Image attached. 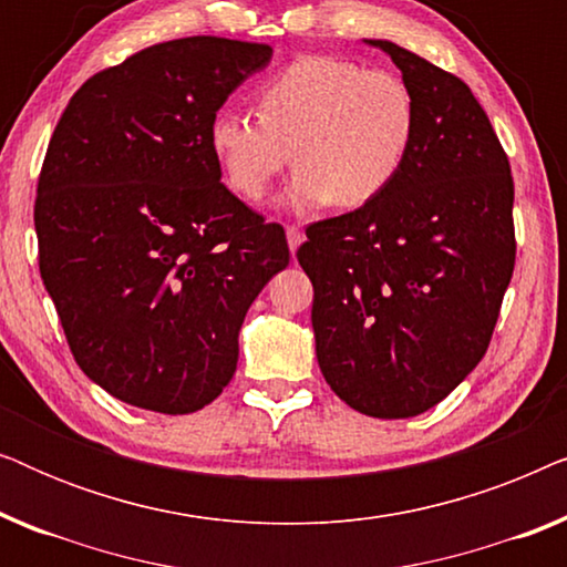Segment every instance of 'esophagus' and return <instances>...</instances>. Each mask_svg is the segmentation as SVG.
I'll return each instance as SVG.
<instances>
[{"mask_svg": "<svg viewBox=\"0 0 567 567\" xmlns=\"http://www.w3.org/2000/svg\"><path fill=\"white\" fill-rule=\"evenodd\" d=\"M286 243H289V250L293 255V252L299 250V245L305 243V235H301L297 227H286Z\"/></svg>", "mask_w": 567, "mask_h": 567, "instance_id": "1", "label": "esophagus"}]
</instances>
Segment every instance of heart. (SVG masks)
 <instances>
[{
	"mask_svg": "<svg viewBox=\"0 0 567 567\" xmlns=\"http://www.w3.org/2000/svg\"><path fill=\"white\" fill-rule=\"evenodd\" d=\"M258 111L214 113L208 150L224 183L252 204L293 159L281 206L297 214L371 204L402 173L417 134L415 95L400 74L338 56L281 69L260 87Z\"/></svg>",
	"mask_w": 567,
	"mask_h": 567,
	"instance_id": "heart-1",
	"label": "heart"
}]
</instances>
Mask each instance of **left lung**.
Instances as JSON below:
<instances>
[{"label": "left lung", "mask_w": 567, "mask_h": 567, "mask_svg": "<svg viewBox=\"0 0 567 567\" xmlns=\"http://www.w3.org/2000/svg\"><path fill=\"white\" fill-rule=\"evenodd\" d=\"M417 134L382 196L307 229L297 258L315 286L320 371L346 405L413 417L439 405L491 343L514 274V177L460 76L392 41Z\"/></svg>", "instance_id": "left-lung-1"}]
</instances>
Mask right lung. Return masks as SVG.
I'll return each mask as SVG.
<instances>
[{
  "mask_svg": "<svg viewBox=\"0 0 567 567\" xmlns=\"http://www.w3.org/2000/svg\"><path fill=\"white\" fill-rule=\"evenodd\" d=\"M274 49L193 35L69 100L35 198L38 260L76 363L128 405L185 415L235 377L239 328L289 266L281 224L221 183L208 121Z\"/></svg>",
  "mask_w": 567,
  "mask_h": 567,
  "instance_id": "obj_1",
  "label": "right lung"
}]
</instances>
